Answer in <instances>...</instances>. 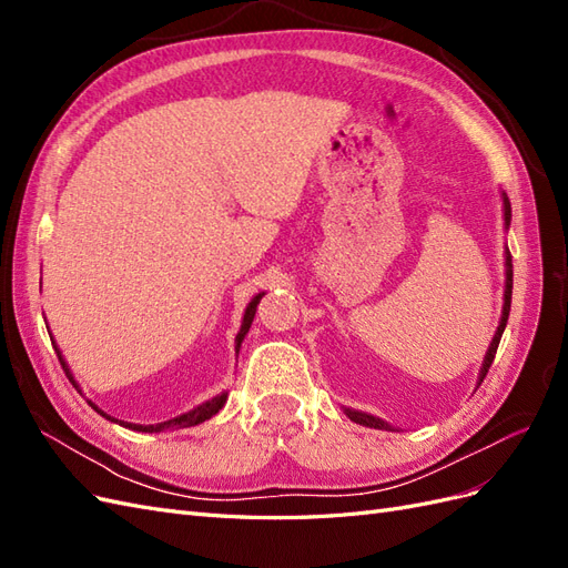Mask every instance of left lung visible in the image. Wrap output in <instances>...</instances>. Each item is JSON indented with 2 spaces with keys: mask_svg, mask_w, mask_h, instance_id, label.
Here are the masks:
<instances>
[{
  "mask_svg": "<svg viewBox=\"0 0 568 568\" xmlns=\"http://www.w3.org/2000/svg\"><path fill=\"white\" fill-rule=\"evenodd\" d=\"M503 205H505V227L509 230V222H511V205H509V199H507V194H503ZM514 277V272H511V253H509V248L505 251V303H503V317H500V324H497V332H495V336H493V341H490V346H488V353H486V357H484V367H480V372H478V386H480V382L486 379V374H488V369H490V365H493V359H495V353H497V346H500V338H503V332H505V326H507V320H509V307H511V280ZM346 415L351 417V422H355V424H363V426H369V428H393L390 424H386L384 419H379V417H372V415H367V412H357V409H351V407H346Z\"/></svg>",
  "mask_w": 568,
  "mask_h": 568,
  "instance_id": "8db88e82",
  "label": "left lung"
}]
</instances>
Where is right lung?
<instances>
[{"mask_svg":"<svg viewBox=\"0 0 568 568\" xmlns=\"http://www.w3.org/2000/svg\"><path fill=\"white\" fill-rule=\"evenodd\" d=\"M265 294H257L248 305H246V313H244V322H242V329H239V334H236V353H239V348H242V341H244V336L248 334V329H251V322H253V317H255V307H257V303H261V298H263ZM54 343V341H51ZM54 348H57V343H54ZM57 355H59V363H61V367H63V372L68 374V379L73 382V386L78 388V384H75V379H73V374H71V369H68V365H65V359H63V355H61V351L57 348ZM101 417H106V419H111V422H115V424H120V426H125V428H132V432H142V434H161V432H168V428H186V426H196V424H201V422H205V419H211L213 415H217V412L222 409V405L227 403V393H220V395H215V398H211V400H205V403H201L199 407H194V409H189V412H184V415H178V417H173V419H168V422H161V424H132V422H120V419H113L111 415H106L104 409H99L92 400H88Z\"/></svg>","mask_w":568,"mask_h":568,"instance_id":"add662e5","label":"right lung"}]
</instances>
